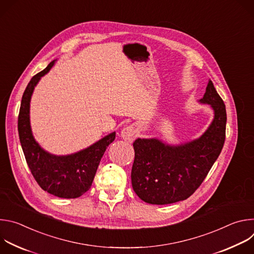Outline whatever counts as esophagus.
I'll list each match as a JSON object with an SVG mask.
<instances>
[{"label": "esophagus", "instance_id": "obj_1", "mask_svg": "<svg viewBox=\"0 0 254 254\" xmlns=\"http://www.w3.org/2000/svg\"><path fill=\"white\" fill-rule=\"evenodd\" d=\"M135 134H136V130H135V127L133 126H128V127H126L122 129V137L127 140V141H132L134 138H135Z\"/></svg>", "mask_w": 254, "mask_h": 254}]
</instances>
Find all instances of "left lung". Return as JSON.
<instances>
[{"label":"left lung","instance_id":"8db88e82","mask_svg":"<svg viewBox=\"0 0 254 254\" xmlns=\"http://www.w3.org/2000/svg\"><path fill=\"white\" fill-rule=\"evenodd\" d=\"M199 101L214 111L213 122L199 138L179 146L158 138L133 141L131 185L142 201L166 205L186 200L200 187L219 157L225 141L227 117L225 104L211 80Z\"/></svg>","mask_w":254,"mask_h":254}]
</instances>
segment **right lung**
<instances>
[{"instance_id": "obj_1", "label": "right lung", "mask_w": 254, "mask_h": 254, "mask_svg": "<svg viewBox=\"0 0 254 254\" xmlns=\"http://www.w3.org/2000/svg\"><path fill=\"white\" fill-rule=\"evenodd\" d=\"M54 61L28 83L21 101L18 131L28 167L38 185L48 193L65 199L78 198L87 192L106 148L115 140L116 132L99 139L92 146L68 156H55L44 151L35 140L30 127V100L40 78L54 65Z\"/></svg>"}]
</instances>
